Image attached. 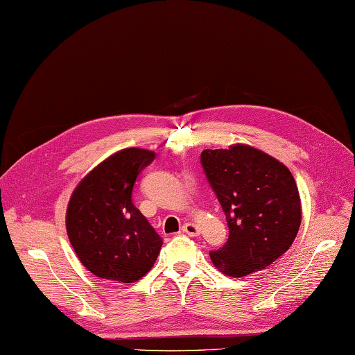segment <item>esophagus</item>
<instances>
[{
  "mask_svg": "<svg viewBox=\"0 0 355 355\" xmlns=\"http://www.w3.org/2000/svg\"><path fill=\"white\" fill-rule=\"evenodd\" d=\"M181 231H183L187 235H190V237H198L199 232H201L195 223H184L183 230H181Z\"/></svg>",
  "mask_w": 355,
  "mask_h": 355,
  "instance_id": "34e87169",
  "label": "esophagus"
}]
</instances>
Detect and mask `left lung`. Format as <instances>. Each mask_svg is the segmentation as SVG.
Instances as JSON below:
<instances>
[{
  "mask_svg": "<svg viewBox=\"0 0 355 355\" xmlns=\"http://www.w3.org/2000/svg\"><path fill=\"white\" fill-rule=\"evenodd\" d=\"M201 165L230 228L228 241L210 252L214 267L231 277L264 270L291 248L302 223L293 174L244 144L204 150Z\"/></svg>",
  "mask_w": 355,
  "mask_h": 355,
  "instance_id": "1",
  "label": "left lung"
}]
</instances>
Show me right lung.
Here are the masks:
<instances>
[{
    "label": "right lung",
    "mask_w": 355,
    "mask_h": 355,
    "mask_svg": "<svg viewBox=\"0 0 355 355\" xmlns=\"http://www.w3.org/2000/svg\"><path fill=\"white\" fill-rule=\"evenodd\" d=\"M156 157L125 148L103 160L76 186L67 207L66 228L79 261L94 276L132 284L157 259L163 240L135 207V181Z\"/></svg>",
    "instance_id": "obj_1"
}]
</instances>
